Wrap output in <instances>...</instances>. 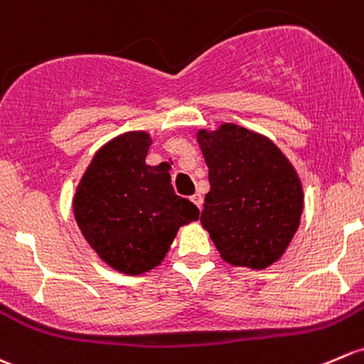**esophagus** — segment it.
Segmentation results:
<instances>
[{"label":"esophagus","mask_w":364,"mask_h":364,"mask_svg":"<svg viewBox=\"0 0 364 364\" xmlns=\"http://www.w3.org/2000/svg\"><path fill=\"white\" fill-rule=\"evenodd\" d=\"M192 202L195 205H197L198 209H200L202 211V204H204V198H202V195L200 193H195V195H192Z\"/></svg>","instance_id":"1"}]
</instances>
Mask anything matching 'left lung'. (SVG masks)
I'll use <instances>...</instances> for the list:
<instances>
[{"label":"left lung","instance_id":"8db88e82","mask_svg":"<svg viewBox=\"0 0 364 364\" xmlns=\"http://www.w3.org/2000/svg\"><path fill=\"white\" fill-rule=\"evenodd\" d=\"M197 143L211 185L202 227L227 263L267 269L300 227L304 188L296 171L269 137L235 124L200 129Z\"/></svg>","mask_w":364,"mask_h":364}]
</instances>
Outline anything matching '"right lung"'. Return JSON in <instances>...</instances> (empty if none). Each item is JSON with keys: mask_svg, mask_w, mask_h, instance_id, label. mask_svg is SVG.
<instances>
[{"mask_svg": "<svg viewBox=\"0 0 364 364\" xmlns=\"http://www.w3.org/2000/svg\"><path fill=\"white\" fill-rule=\"evenodd\" d=\"M150 146L144 131L108 141L73 197L82 235L106 265L127 275L160 265L179 227L198 220L197 205L174 193L169 172L146 164Z\"/></svg>", "mask_w": 364, "mask_h": 364, "instance_id": "right-lung-1", "label": "right lung"}]
</instances>
